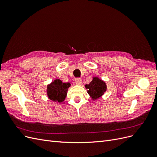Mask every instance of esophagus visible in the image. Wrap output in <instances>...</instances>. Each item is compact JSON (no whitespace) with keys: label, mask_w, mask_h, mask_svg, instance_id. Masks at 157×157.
I'll return each mask as SVG.
<instances>
[{"label":"esophagus","mask_w":157,"mask_h":157,"mask_svg":"<svg viewBox=\"0 0 157 157\" xmlns=\"http://www.w3.org/2000/svg\"><path fill=\"white\" fill-rule=\"evenodd\" d=\"M75 82L78 85H80L82 83V79L80 78H75Z\"/></svg>","instance_id":"34e87169"}]
</instances>
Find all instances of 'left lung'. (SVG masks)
I'll list each match as a JSON object with an SVG mask.
<instances>
[{"instance_id": "8db88e82", "label": "left lung", "mask_w": 157, "mask_h": 157, "mask_svg": "<svg viewBox=\"0 0 157 157\" xmlns=\"http://www.w3.org/2000/svg\"><path fill=\"white\" fill-rule=\"evenodd\" d=\"M85 87L88 89V94L94 99L100 98L107 89L105 83L97 77H94L92 81Z\"/></svg>"}]
</instances>
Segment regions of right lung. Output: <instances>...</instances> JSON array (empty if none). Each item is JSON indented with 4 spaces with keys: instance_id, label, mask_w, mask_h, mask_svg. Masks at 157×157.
Here are the masks:
<instances>
[{
    "instance_id": "add662e5",
    "label": "right lung",
    "mask_w": 157,
    "mask_h": 157,
    "mask_svg": "<svg viewBox=\"0 0 157 157\" xmlns=\"http://www.w3.org/2000/svg\"><path fill=\"white\" fill-rule=\"evenodd\" d=\"M70 83L62 82L59 79H56L48 86L47 94L52 101L62 102L65 99Z\"/></svg>"
}]
</instances>
